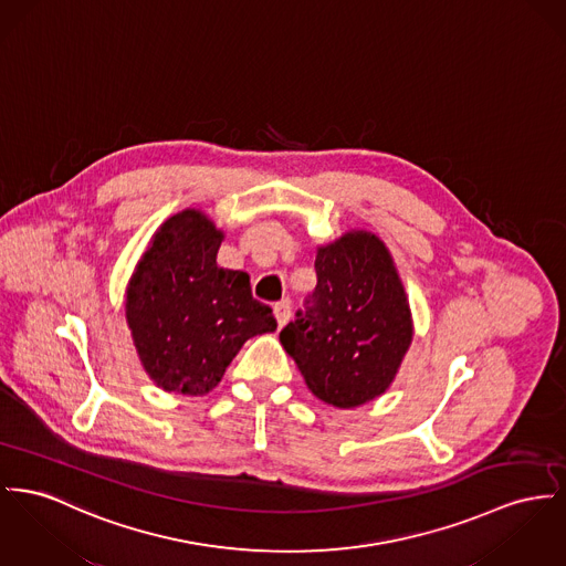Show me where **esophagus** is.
I'll list each match as a JSON object with an SVG mask.
<instances>
[{
    "label": "esophagus",
    "mask_w": 566,
    "mask_h": 566,
    "mask_svg": "<svg viewBox=\"0 0 566 566\" xmlns=\"http://www.w3.org/2000/svg\"><path fill=\"white\" fill-rule=\"evenodd\" d=\"M290 315H292V311H290V304H287V302H279V304L274 306V319H276L279 328H283V326L290 322Z\"/></svg>",
    "instance_id": "obj_1"
}]
</instances>
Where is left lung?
Instances as JSON below:
<instances>
[{
	"instance_id": "obj_1",
	"label": "left lung",
	"mask_w": 566,
	"mask_h": 566,
	"mask_svg": "<svg viewBox=\"0 0 566 566\" xmlns=\"http://www.w3.org/2000/svg\"><path fill=\"white\" fill-rule=\"evenodd\" d=\"M317 287L279 339L308 390L328 406L358 408L384 395L412 345V308L384 240L349 229L317 247Z\"/></svg>"
}]
</instances>
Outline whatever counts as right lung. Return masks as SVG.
I'll return each instance as SVG.
<instances>
[{
  "label": "right lung",
  "mask_w": 566,
  "mask_h": 566,
  "mask_svg": "<svg viewBox=\"0 0 566 566\" xmlns=\"http://www.w3.org/2000/svg\"><path fill=\"white\" fill-rule=\"evenodd\" d=\"M223 240L206 212L187 208L154 231L128 279L126 326L146 376L167 392H210L244 340L276 331L249 274L217 264Z\"/></svg>",
  "instance_id": "add662e5"
}]
</instances>
